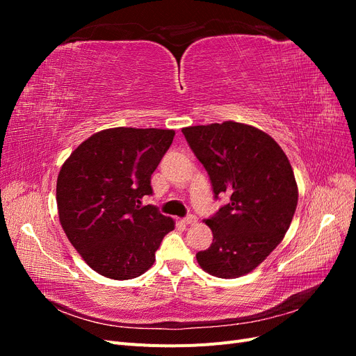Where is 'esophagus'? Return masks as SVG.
<instances>
[{
	"label": "esophagus",
	"instance_id": "34e87169",
	"mask_svg": "<svg viewBox=\"0 0 356 356\" xmlns=\"http://www.w3.org/2000/svg\"><path fill=\"white\" fill-rule=\"evenodd\" d=\"M182 222H184V224H196L197 222L196 215H187L186 218H182Z\"/></svg>",
	"mask_w": 356,
	"mask_h": 356
}]
</instances>
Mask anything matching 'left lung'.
I'll use <instances>...</instances> for the list:
<instances>
[{"instance_id":"left-lung-1","label":"left lung","mask_w":356,"mask_h":356,"mask_svg":"<svg viewBox=\"0 0 356 356\" xmlns=\"http://www.w3.org/2000/svg\"><path fill=\"white\" fill-rule=\"evenodd\" d=\"M182 134L208 170L215 197H230L204 221L213 239L196 254L197 263L222 279L250 273L281 243L293 221L298 188L289 160L270 135L245 123L190 126Z\"/></svg>"}]
</instances>
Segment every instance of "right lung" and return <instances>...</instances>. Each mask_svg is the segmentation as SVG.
Listing matches in <instances>:
<instances>
[{"mask_svg": "<svg viewBox=\"0 0 356 356\" xmlns=\"http://www.w3.org/2000/svg\"><path fill=\"white\" fill-rule=\"evenodd\" d=\"M172 129L113 127L86 139L62 165L56 182L59 221L96 273L126 281L145 273L175 221L156 207L152 174L174 141Z\"/></svg>", "mask_w": 356, "mask_h": 356, "instance_id": "right-lung-1", "label": "right lung"}]
</instances>
